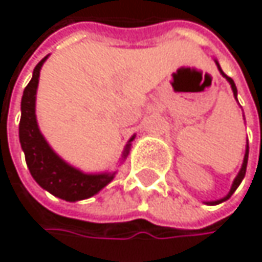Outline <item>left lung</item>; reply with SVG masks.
<instances>
[{
    "instance_id": "1",
    "label": "left lung",
    "mask_w": 262,
    "mask_h": 262,
    "mask_svg": "<svg viewBox=\"0 0 262 262\" xmlns=\"http://www.w3.org/2000/svg\"><path fill=\"white\" fill-rule=\"evenodd\" d=\"M215 63H217V68H219V71L222 73V76L225 77V79L228 80L229 83H231V88H232V91H234V95H235L236 98V86L235 83H234V80L231 79V77H228L223 71H222V68H220V65H219V62L215 60ZM247 158H249V145L246 147V155H244V161H243V165H241V170H239V173H238V176L235 178V181L232 183V186H231V191H229V194L226 195V197H223V199H220V200H215V202H209V205H219V203H222V202H225V200H228L234 192H235V189L238 188V185L241 183V181L244 179V174H246V167H247Z\"/></svg>"
}]
</instances>
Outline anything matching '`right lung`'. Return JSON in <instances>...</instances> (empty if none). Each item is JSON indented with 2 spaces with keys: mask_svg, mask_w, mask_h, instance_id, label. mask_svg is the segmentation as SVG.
I'll list each match as a JSON object with an SVG mask.
<instances>
[{
  "mask_svg": "<svg viewBox=\"0 0 262 262\" xmlns=\"http://www.w3.org/2000/svg\"><path fill=\"white\" fill-rule=\"evenodd\" d=\"M48 57V56H47ZM43 57L34 68L33 77L24 89L21 100V121H19V142L26 155V162L33 179L43 189L53 195L63 199L67 202H77L89 199L103 189L115 176V173H100V174H86L80 170L67 164L59 158L53 148L48 145L45 138L37 127L36 121V91L39 83V74L43 62ZM135 139L132 136L130 141ZM130 141L124 148L123 158L129 155Z\"/></svg>",
  "mask_w": 262,
  "mask_h": 262,
  "instance_id": "obj_1",
  "label": "right lung"
}]
</instances>
